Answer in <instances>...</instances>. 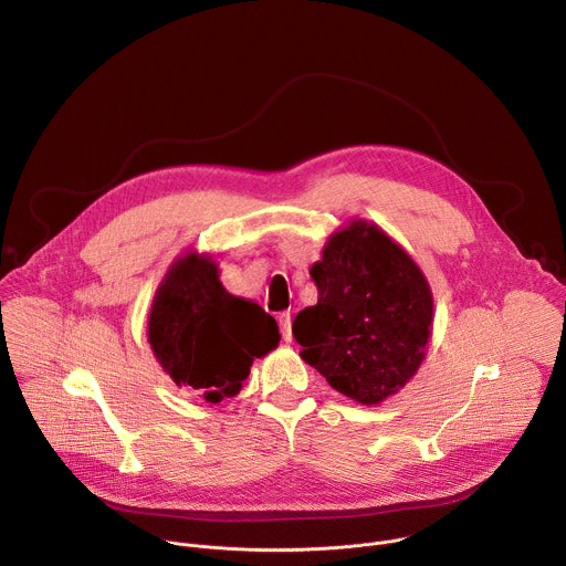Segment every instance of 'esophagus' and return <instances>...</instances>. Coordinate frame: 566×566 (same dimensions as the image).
<instances>
[{
	"label": "esophagus",
	"mask_w": 566,
	"mask_h": 566,
	"mask_svg": "<svg viewBox=\"0 0 566 566\" xmlns=\"http://www.w3.org/2000/svg\"><path fill=\"white\" fill-rule=\"evenodd\" d=\"M280 329H282V338L284 343H291L293 340V334H291V313H280Z\"/></svg>",
	"instance_id": "1"
}]
</instances>
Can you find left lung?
I'll use <instances>...</instances> for the list:
<instances>
[{"instance_id": "left-lung-1", "label": "left lung", "mask_w": 566, "mask_h": 566, "mask_svg": "<svg viewBox=\"0 0 566 566\" xmlns=\"http://www.w3.org/2000/svg\"><path fill=\"white\" fill-rule=\"evenodd\" d=\"M308 273L317 304L293 319L302 360L347 398L378 406L426 360L434 300L423 271L382 228L354 219Z\"/></svg>"}]
</instances>
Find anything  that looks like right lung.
<instances>
[{"instance_id":"1","label":"right lung","mask_w":566,"mask_h":566,"mask_svg":"<svg viewBox=\"0 0 566 566\" xmlns=\"http://www.w3.org/2000/svg\"><path fill=\"white\" fill-rule=\"evenodd\" d=\"M273 315L219 282L217 262L197 251L177 258L160 280L147 340L164 371L208 402L237 396L255 358L280 345Z\"/></svg>"}]
</instances>
